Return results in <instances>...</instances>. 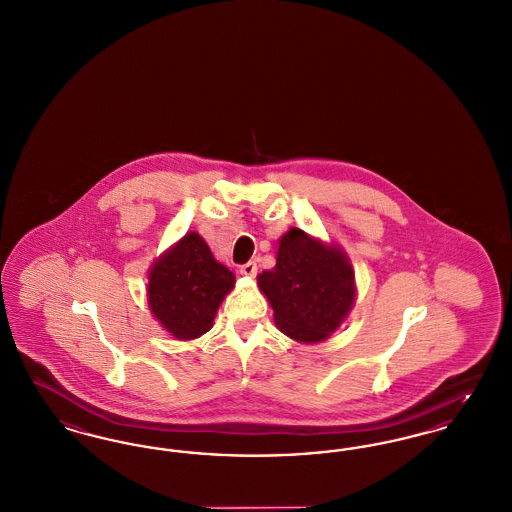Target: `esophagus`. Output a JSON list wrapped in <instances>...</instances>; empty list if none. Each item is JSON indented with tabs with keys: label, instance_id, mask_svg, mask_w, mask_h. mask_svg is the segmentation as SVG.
Segmentation results:
<instances>
[{
	"label": "esophagus",
	"instance_id": "34e87169",
	"mask_svg": "<svg viewBox=\"0 0 512 512\" xmlns=\"http://www.w3.org/2000/svg\"><path fill=\"white\" fill-rule=\"evenodd\" d=\"M240 274H244V276L253 278V276L257 274V263H255V261H249V263H245V265L240 267Z\"/></svg>",
	"mask_w": 512,
	"mask_h": 512
}]
</instances>
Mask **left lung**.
Here are the masks:
<instances>
[{
  "mask_svg": "<svg viewBox=\"0 0 512 512\" xmlns=\"http://www.w3.org/2000/svg\"><path fill=\"white\" fill-rule=\"evenodd\" d=\"M282 334L299 343L326 341L351 313L357 286L349 257L301 228L278 240L276 265L257 276Z\"/></svg>",
  "mask_w": 512,
  "mask_h": 512,
  "instance_id": "obj_1",
  "label": "left lung"
}]
</instances>
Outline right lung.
<instances>
[{"label": "right lung", "instance_id": "add662e5", "mask_svg": "<svg viewBox=\"0 0 512 512\" xmlns=\"http://www.w3.org/2000/svg\"><path fill=\"white\" fill-rule=\"evenodd\" d=\"M234 284V272L213 257L197 232H188L149 268L147 305L174 340H197L213 328Z\"/></svg>", "mask_w": 512, "mask_h": 512}]
</instances>
